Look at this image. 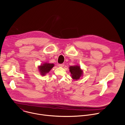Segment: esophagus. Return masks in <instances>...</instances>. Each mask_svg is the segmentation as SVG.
Masks as SVG:
<instances>
[{"label":"esophagus","mask_w":125,"mask_h":125,"mask_svg":"<svg viewBox=\"0 0 125 125\" xmlns=\"http://www.w3.org/2000/svg\"><path fill=\"white\" fill-rule=\"evenodd\" d=\"M64 66V64H58V66L60 67H63Z\"/></svg>","instance_id":"1"}]
</instances>
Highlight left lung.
Instances as JSON below:
<instances>
[{"label": "left lung", "instance_id": "8db88e82", "mask_svg": "<svg viewBox=\"0 0 125 125\" xmlns=\"http://www.w3.org/2000/svg\"><path fill=\"white\" fill-rule=\"evenodd\" d=\"M69 69L71 75H72V78L74 80H77L79 79L83 74V71L79 66H70Z\"/></svg>", "mask_w": 125, "mask_h": 125}]
</instances>
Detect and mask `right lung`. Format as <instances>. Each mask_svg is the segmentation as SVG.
Listing matches in <instances>:
<instances>
[{
	"label": "right lung",
	"instance_id": "1",
	"mask_svg": "<svg viewBox=\"0 0 125 125\" xmlns=\"http://www.w3.org/2000/svg\"><path fill=\"white\" fill-rule=\"evenodd\" d=\"M53 66H54V64L50 63H45L40 66L39 68L41 75L44 76L46 73L49 72Z\"/></svg>",
	"mask_w": 125,
	"mask_h": 125
}]
</instances>
